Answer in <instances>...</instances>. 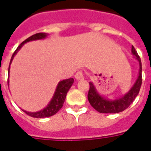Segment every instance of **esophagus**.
Instances as JSON below:
<instances>
[{
    "instance_id": "34e87169",
    "label": "esophagus",
    "mask_w": 151,
    "mask_h": 151,
    "mask_svg": "<svg viewBox=\"0 0 151 151\" xmlns=\"http://www.w3.org/2000/svg\"><path fill=\"white\" fill-rule=\"evenodd\" d=\"M75 78L77 80H81V79H83L84 78V73L81 71V70H78L77 73H75Z\"/></svg>"
}]
</instances>
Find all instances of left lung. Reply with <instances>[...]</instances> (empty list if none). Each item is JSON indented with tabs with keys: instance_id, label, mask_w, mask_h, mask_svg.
Masks as SVG:
<instances>
[{
	"instance_id": "1",
	"label": "left lung",
	"mask_w": 151,
	"mask_h": 151,
	"mask_svg": "<svg viewBox=\"0 0 151 151\" xmlns=\"http://www.w3.org/2000/svg\"><path fill=\"white\" fill-rule=\"evenodd\" d=\"M132 53L135 56L139 64V75L136 81L135 84L131 88L128 92L118 99L109 100L105 99L100 95L97 91L95 85L92 82H89L90 88L88 91V99L91 105L100 113H119L124 111L134 101L136 97L138 95L142 84V64L139 55L137 54L135 48L132 46Z\"/></svg>"
}]
</instances>
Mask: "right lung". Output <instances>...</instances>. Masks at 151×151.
<instances>
[{
    "instance_id": "add662e5",
    "label": "right lung",
    "mask_w": 151,
    "mask_h": 151,
    "mask_svg": "<svg viewBox=\"0 0 151 151\" xmlns=\"http://www.w3.org/2000/svg\"><path fill=\"white\" fill-rule=\"evenodd\" d=\"M47 35V33L45 32L36 33L35 35H32V36L29 37L28 39H26L24 42H22L18 46V47L16 49V50L14 52L13 55H12L11 61H10V65H11L12 60H13L14 56H15V54L18 52V50H20L21 48H22V46L24 43H26L28 42L33 41V40H42V39L46 38ZM10 65L9 68H8V73H9ZM73 84V78H69V79L67 80H63V81H61L59 82L58 85L56 87V91H55L54 95L52 96V99H51V101H50V103L48 104L47 106H46V108H44L43 109L40 110V111H35V112H30V111H24V110L23 109L22 111H24V112H25L27 115H29V116H32V117H34V118H46V117H50V116H53V115H55L59 110L61 108L63 107L65 99H66V96H67V91H69V89L70 88V87L72 86V84Z\"/></svg>"
}]
</instances>
